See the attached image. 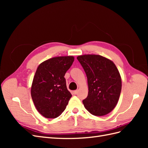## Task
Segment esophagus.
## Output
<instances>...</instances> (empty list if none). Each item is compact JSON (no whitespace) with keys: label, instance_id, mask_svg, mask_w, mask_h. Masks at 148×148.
Masks as SVG:
<instances>
[{"label":"esophagus","instance_id":"obj_1","mask_svg":"<svg viewBox=\"0 0 148 148\" xmlns=\"http://www.w3.org/2000/svg\"><path fill=\"white\" fill-rule=\"evenodd\" d=\"M73 94L74 95H77V93H78V91L77 90H75V91H73Z\"/></svg>","mask_w":148,"mask_h":148}]
</instances>
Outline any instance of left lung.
I'll return each mask as SVG.
<instances>
[{
    "label": "left lung",
    "mask_w": 148,
    "mask_h": 148,
    "mask_svg": "<svg viewBox=\"0 0 148 148\" xmlns=\"http://www.w3.org/2000/svg\"><path fill=\"white\" fill-rule=\"evenodd\" d=\"M88 78V95L83 101L92 115L103 116L117 105L122 89L119 70L111 60L99 55H84L77 57Z\"/></svg>",
    "instance_id": "8db88e82"
}]
</instances>
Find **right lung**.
Returning <instances> with one entry per match:
<instances>
[{"label": "right lung", "instance_id": "obj_1", "mask_svg": "<svg viewBox=\"0 0 148 148\" xmlns=\"http://www.w3.org/2000/svg\"><path fill=\"white\" fill-rule=\"evenodd\" d=\"M73 61V56L53 57L38 67L31 95L36 108L44 117H58L68 104L71 95L64 76Z\"/></svg>", "mask_w": 148, "mask_h": 148}]
</instances>
